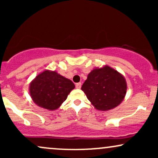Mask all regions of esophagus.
I'll return each instance as SVG.
<instances>
[{
  "mask_svg": "<svg viewBox=\"0 0 158 158\" xmlns=\"http://www.w3.org/2000/svg\"><path fill=\"white\" fill-rule=\"evenodd\" d=\"M81 86V82L77 83V84H76V88H77V89H80Z\"/></svg>",
  "mask_w": 158,
  "mask_h": 158,
  "instance_id": "obj_1",
  "label": "esophagus"
}]
</instances>
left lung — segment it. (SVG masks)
<instances>
[{
  "label": "left lung",
  "instance_id": "obj_1",
  "mask_svg": "<svg viewBox=\"0 0 158 158\" xmlns=\"http://www.w3.org/2000/svg\"><path fill=\"white\" fill-rule=\"evenodd\" d=\"M81 89L96 109L106 111L123 102L126 94L127 83L122 74L106 65L91 70Z\"/></svg>",
  "mask_w": 158,
  "mask_h": 158
}]
</instances>
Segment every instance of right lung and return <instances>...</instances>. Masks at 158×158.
I'll return each instance as SVG.
<instances>
[{
	"instance_id": "obj_1",
	"label": "right lung",
	"mask_w": 158,
	"mask_h": 158,
	"mask_svg": "<svg viewBox=\"0 0 158 158\" xmlns=\"http://www.w3.org/2000/svg\"><path fill=\"white\" fill-rule=\"evenodd\" d=\"M73 81L52 70L41 72L30 84V94L33 102L44 109L56 110L74 89Z\"/></svg>"
}]
</instances>
